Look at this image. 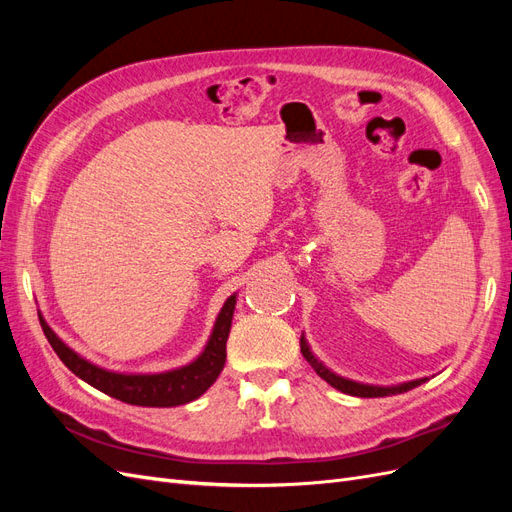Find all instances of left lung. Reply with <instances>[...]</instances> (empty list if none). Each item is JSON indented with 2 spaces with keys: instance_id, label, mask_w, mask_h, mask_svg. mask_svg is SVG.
<instances>
[{
  "instance_id": "obj_1",
  "label": "left lung",
  "mask_w": 512,
  "mask_h": 512,
  "mask_svg": "<svg viewBox=\"0 0 512 512\" xmlns=\"http://www.w3.org/2000/svg\"><path fill=\"white\" fill-rule=\"evenodd\" d=\"M301 352L305 356V361L314 367L316 374L324 380L329 382L333 389L342 391L346 395H354V397H386V395H399V393H406L410 389H414V386H421L423 382H427V378H418V380H410V382H404V384H397V386H376V384H363V382H354V380H348L344 376H337L335 371H331L327 365H324L322 361L316 359V354L312 352V348H309L305 335H301Z\"/></svg>"
}]
</instances>
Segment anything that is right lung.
<instances>
[{
  "label": "right lung",
  "mask_w": 512,
  "mask_h": 512,
  "mask_svg": "<svg viewBox=\"0 0 512 512\" xmlns=\"http://www.w3.org/2000/svg\"><path fill=\"white\" fill-rule=\"evenodd\" d=\"M235 305L237 292L230 294L224 301L203 352H200L192 363L170 371H160V374H123V371H111L91 363L83 359L79 352H74L64 339L46 324L42 314L38 316L46 339H49V344L53 346L59 359L64 361V365L74 376H79L81 380L106 393L108 397L126 401V404L132 406L173 408L190 404V401L198 399L215 380H218L220 371L226 363V339L230 333Z\"/></svg>",
  "instance_id": "add662e5"
}]
</instances>
